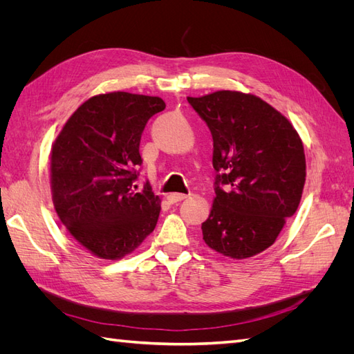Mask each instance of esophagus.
Masks as SVG:
<instances>
[{
	"mask_svg": "<svg viewBox=\"0 0 354 354\" xmlns=\"http://www.w3.org/2000/svg\"><path fill=\"white\" fill-rule=\"evenodd\" d=\"M186 198H189V195H185V194H171V195H168V201H169L171 203L185 201Z\"/></svg>",
	"mask_w": 354,
	"mask_h": 354,
	"instance_id": "esophagus-1",
	"label": "esophagus"
}]
</instances>
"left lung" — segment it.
I'll return each instance as SVG.
<instances>
[{
    "instance_id": "left-lung-1",
    "label": "left lung",
    "mask_w": 354,
    "mask_h": 354,
    "mask_svg": "<svg viewBox=\"0 0 354 354\" xmlns=\"http://www.w3.org/2000/svg\"><path fill=\"white\" fill-rule=\"evenodd\" d=\"M212 142V209L203 241L223 255L248 259L276 241L303 195L306 156L286 118L252 94L216 91L187 97Z\"/></svg>"
}]
</instances>
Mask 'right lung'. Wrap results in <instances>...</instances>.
Returning a JSON list of instances; mask_svg holds the SVG:
<instances>
[{"label":"right lung","mask_w":354,"mask_h":354,"mask_svg":"<svg viewBox=\"0 0 354 354\" xmlns=\"http://www.w3.org/2000/svg\"><path fill=\"white\" fill-rule=\"evenodd\" d=\"M159 97L115 91L84 102L53 145L51 190L60 221L104 260L134 251L156 226L160 199L137 187L142 133Z\"/></svg>","instance_id":"obj_1"}]
</instances>
